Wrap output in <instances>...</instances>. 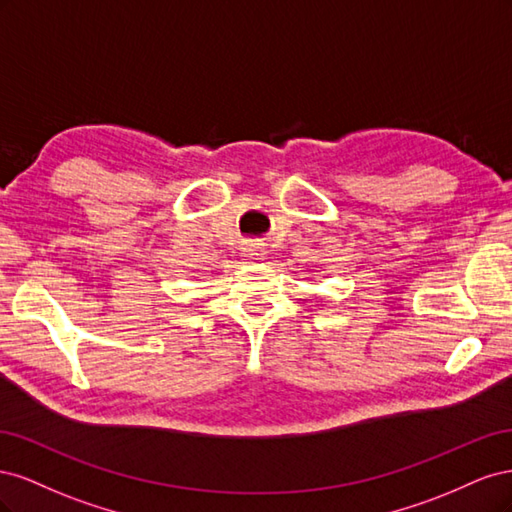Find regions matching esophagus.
<instances>
[{
  "mask_svg": "<svg viewBox=\"0 0 512 512\" xmlns=\"http://www.w3.org/2000/svg\"><path fill=\"white\" fill-rule=\"evenodd\" d=\"M243 252H245L247 258H252V260H260L262 258V250H260L258 245H247Z\"/></svg>",
  "mask_w": 512,
  "mask_h": 512,
  "instance_id": "34e87169",
  "label": "esophagus"
}]
</instances>
